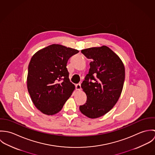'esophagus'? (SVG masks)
I'll return each instance as SVG.
<instances>
[{"mask_svg": "<svg viewBox=\"0 0 155 155\" xmlns=\"http://www.w3.org/2000/svg\"><path fill=\"white\" fill-rule=\"evenodd\" d=\"M76 90H78V91L81 90V84H78L76 85Z\"/></svg>", "mask_w": 155, "mask_h": 155, "instance_id": "1", "label": "esophagus"}]
</instances>
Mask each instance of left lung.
I'll return each mask as SVG.
<instances>
[{
    "mask_svg": "<svg viewBox=\"0 0 155 155\" xmlns=\"http://www.w3.org/2000/svg\"><path fill=\"white\" fill-rule=\"evenodd\" d=\"M81 52L91 61L88 74L81 84L87 96V103L79 109L95 119L109 112L118 101L125 81V67L120 58L106 46L83 49Z\"/></svg>",
    "mask_w": 155,
    "mask_h": 155,
    "instance_id": "8db88e82",
    "label": "left lung"
}]
</instances>
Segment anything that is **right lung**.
<instances>
[{
    "mask_svg": "<svg viewBox=\"0 0 155 155\" xmlns=\"http://www.w3.org/2000/svg\"><path fill=\"white\" fill-rule=\"evenodd\" d=\"M77 49L53 44L38 51L28 67L27 89L36 107L47 115L61 110L75 88L67 68Z\"/></svg>",
    "mask_w": 155,
    "mask_h": 155,
    "instance_id": "right-lung-1",
    "label": "right lung"
}]
</instances>
